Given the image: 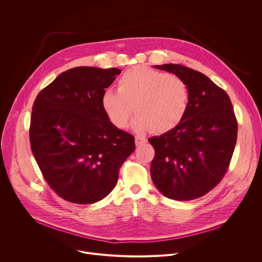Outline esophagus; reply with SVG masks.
<instances>
[{
	"label": "esophagus",
	"instance_id": "34e87169",
	"mask_svg": "<svg viewBox=\"0 0 262 262\" xmlns=\"http://www.w3.org/2000/svg\"><path fill=\"white\" fill-rule=\"evenodd\" d=\"M135 140H136V145H137V146H141V145H143L144 143H146V141H147L145 138L139 137V136H137V137L135 138Z\"/></svg>",
	"mask_w": 262,
	"mask_h": 262
}]
</instances>
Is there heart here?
I'll return each mask as SVG.
<instances>
[{
    "label": "heart",
    "instance_id": "heart-1",
    "mask_svg": "<svg viewBox=\"0 0 262 262\" xmlns=\"http://www.w3.org/2000/svg\"><path fill=\"white\" fill-rule=\"evenodd\" d=\"M188 85L171 74L145 66L128 69L118 81V90L106 89L101 106L110 122L125 128L136 111V132L167 133L176 127L189 107Z\"/></svg>",
    "mask_w": 262,
    "mask_h": 262
}]
</instances>
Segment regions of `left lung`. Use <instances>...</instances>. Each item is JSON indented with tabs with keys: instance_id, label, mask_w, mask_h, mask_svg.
<instances>
[{
	"instance_id": "8db88e82",
	"label": "left lung",
	"mask_w": 262,
	"mask_h": 262,
	"mask_svg": "<svg viewBox=\"0 0 262 262\" xmlns=\"http://www.w3.org/2000/svg\"><path fill=\"white\" fill-rule=\"evenodd\" d=\"M188 85L190 100L182 121L149 139L155 148L150 174L167 198L202 197L221 181L232 158L237 122L227 93L205 74L179 64L155 65Z\"/></svg>"
}]
</instances>
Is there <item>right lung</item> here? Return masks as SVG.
<instances>
[{
	"mask_svg": "<svg viewBox=\"0 0 262 262\" xmlns=\"http://www.w3.org/2000/svg\"><path fill=\"white\" fill-rule=\"evenodd\" d=\"M118 68L81 66L62 72L37 95L30 125L33 156L64 200L91 204L106 197L134 152L133 135L110 122L101 95Z\"/></svg>",
	"mask_w": 262,
	"mask_h": 262,
	"instance_id": "add662e5",
	"label": "right lung"
}]
</instances>
